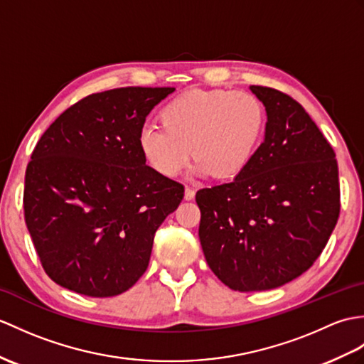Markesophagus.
<instances>
[{"label": "esophagus", "instance_id": "obj_1", "mask_svg": "<svg viewBox=\"0 0 364 364\" xmlns=\"http://www.w3.org/2000/svg\"><path fill=\"white\" fill-rule=\"evenodd\" d=\"M193 197H196V191H193L192 188H189V186H186V189H184V200H192Z\"/></svg>", "mask_w": 364, "mask_h": 364}]
</instances>
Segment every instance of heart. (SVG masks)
Masks as SVG:
<instances>
[{"mask_svg": "<svg viewBox=\"0 0 364 364\" xmlns=\"http://www.w3.org/2000/svg\"><path fill=\"white\" fill-rule=\"evenodd\" d=\"M264 107L248 91L193 90L161 109V125H144L138 144L147 164L175 178L192 156L197 175L230 178L251 161L264 129Z\"/></svg>", "mask_w": 364, "mask_h": 364, "instance_id": "b5f03b06", "label": "heart"}]
</instances>
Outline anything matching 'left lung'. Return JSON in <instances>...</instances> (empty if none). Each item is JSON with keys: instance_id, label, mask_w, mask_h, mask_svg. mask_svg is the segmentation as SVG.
<instances>
[{"instance_id": "obj_1", "label": "left lung", "mask_w": 364, "mask_h": 364, "mask_svg": "<svg viewBox=\"0 0 364 364\" xmlns=\"http://www.w3.org/2000/svg\"><path fill=\"white\" fill-rule=\"evenodd\" d=\"M265 107L264 142L231 183L200 189V243L232 290L282 287L314 265L340 215L331 144L301 104L251 85Z\"/></svg>"}]
</instances>
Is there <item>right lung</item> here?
Instances as JSON below:
<instances>
[{"label": "right lung", "instance_id": "1", "mask_svg": "<svg viewBox=\"0 0 364 364\" xmlns=\"http://www.w3.org/2000/svg\"><path fill=\"white\" fill-rule=\"evenodd\" d=\"M173 91L90 95L37 142L24 178V218L41 265L63 289L116 296L146 273L155 232L184 188L146 164L138 136Z\"/></svg>", "mask_w": 364, "mask_h": 364}]
</instances>
